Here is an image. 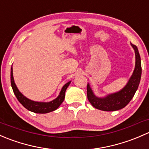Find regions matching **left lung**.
Segmentation results:
<instances>
[{
	"instance_id": "8db88e82",
	"label": "left lung",
	"mask_w": 149,
	"mask_h": 149,
	"mask_svg": "<svg viewBox=\"0 0 149 149\" xmlns=\"http://www.w3.org/2000/svg\"><path fill=\"white\" fill-rule=\"evenodd\" d=\"M136 54V66L134 71L125 86L118 92L108 94L100 98L94 95L89 84H87V98L94 107L102 111H116L124 108L133 99L137 91L141 77V62L137 47L131 44Z\"/></svg>"
}]
</instances>
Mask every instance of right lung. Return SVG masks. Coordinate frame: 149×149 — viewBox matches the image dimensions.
Instances as JSON below:
<instances>
[{"instance_id": "add662e5", "label": "right lung", "mask_w": 149, "mask_h": 149, "mask_svg": "<svg viewBox=\"0 0 149 149\" xmlns=\"http://www.w3.org/2000/svg\"><path fill=\"white\" fill-rule=\"evenodd\" d=\"M10 84H11L12 88H13V93H14L15 96L16 97L17 100L26 109L28 110L31 111V112H35V113L39 114H45L48 113V112H52V111L55 110L59 107L60 105L62 104L63 102L64 99H65V93L66 89H67L68 86L69 84H70V81L68 82L65 85L63 86L62 89H61V92H60L59 96L57 97L55 100H52V101L49 102H34L32 100H29L26 97L23 95L20 91H19L18 88L16 87V84H15L14 80H13V68L10 69Z\"/></svg>"}]
</instances>
